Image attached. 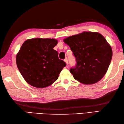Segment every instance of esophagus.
Here are the masks:
<instances>
[{"label":"esophagus","mask_w":124,"mask_h":124,"mask_svg":"<svg viewBox=\"0 0 124 124\" xmlns=\"http://www.w3.org/2000/svg\"><path fill=\"white\" fill-rule=\"evenodd\" d=\"M64 62H65V63H66V64L68 65V63H68V59H67V58H65V59H64Z\"/></svg>","instance_id":"obj_1"}]
</instances>
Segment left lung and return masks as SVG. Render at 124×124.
<instances>
[{
    "instance_id": "8db88e82",
    "label": "left lung",
    "mask_w": 124,
    "mask_h": 124,
    "mask_svg": "<svg viewBox=\"0 0 124 124\" xmlns=\"http://www.w3.org/2000/svg\"><path fill=\"white\" fill-rule=\"evenodd\" d=\"M77 61L70 72L84 84L98 82L106 74L112 56L111 46L101 33L84 31L65 38Z\"/></svg>"
}]
</instances>
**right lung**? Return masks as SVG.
I'll use <instances>...</instances> for the list:
<instances>
[{"label": "right lung", "mask_w": 124, "mask_h": 124, "mask_svg": "<svg viewBox=\"0 0 124 124\" xmlns=\"http://www.w3.org/2000/svg\"><path fill=\"white\" fill-rule=\"evenodd\" d=\"M57 40L32 38L25 40L16 56L17 67L27 82L37 88H45L56 81L66 64L53 49Z\"/></svg>", "instance_id": "right-lung-1"}]
</instances>
